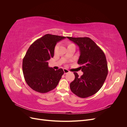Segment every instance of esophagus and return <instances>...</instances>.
Masks as SVG:
<instances>
[{
  "label": "esophagus",
  "mask_w": 127,
  "mask_h": 127,
  "mask_svg": "<svg viewBox=\"0 0 127 127\" xmlns=\"http://www.w3.org/2000/svg\"><path fill=\"white\" fill-rule=\"evenodd\" d=\"M64 74H67V73L69 72V71L68 69H64Z\"/></svg>",
  "instance_id": "1"
}]
</instances>
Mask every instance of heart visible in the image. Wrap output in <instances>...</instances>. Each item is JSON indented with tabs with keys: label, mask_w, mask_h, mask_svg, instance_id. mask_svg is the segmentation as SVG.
Returning a JSON list of instances; mask_svg holds the SVG:
<instances>
[{
	"label": "heart",
	"mask_w": 127,
	"mask_h": 127,
	"mask_svg": "<svg viewBox=\"0 0 127 127\" xmlns=\"http://www.w3.org/2000/svg\"><path fill=\"white\" fill-rule=\"evenodd\" d=\"M71 44H72V43H69L68 44V45H71ZM57 45H56V47H55V50L57 49Z\"/></svg>",
	"instance_id": "1"
}]
</instances>
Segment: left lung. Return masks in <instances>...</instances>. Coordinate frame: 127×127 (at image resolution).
<instances>
[{"mask_svg": "<svg viewBox=\"0 0 127 127\" xmlns=\"http://www.w3.org/2000/svg\"><path fill=\"white\" fill-rule=\"evenodd\" d=\"M78 45L80 56L78 64L82 65L83 75L74 72L75 79L70 84L71 92L77 96L86 98L101 89L108 74L106 57L102 50L87 37H67Z\"/></svg>", "mask_w": 127, "mask_h": 127, "instance_id": "8db88e82", "label": "left lung"}]
</instances>
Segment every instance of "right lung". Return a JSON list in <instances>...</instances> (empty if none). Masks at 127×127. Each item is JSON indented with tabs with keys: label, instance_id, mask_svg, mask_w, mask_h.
<instances>
[{
	"label": "right lung",
	"instance_id": "add662e5",
	"mask_svg": "<svg viewBox=\"0 0 127 127\" xmlns=\"http://www.w3.org/2000/svg\"><path fill=\"white\" fill-rule=\"evenodd\" d=\"M66 37L47 34L31 45L23 60V72L27 84L32 90L45 93L57 87L63 69L55 70L48 66V61L54 56L58 42Z\"/></svg>",
	"mask_w": 127,
	"mask_h": 127
}]
</instances>
